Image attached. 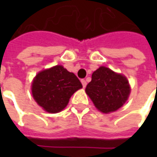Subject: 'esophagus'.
Returning <instances> with one entry per match:
<instances>
[{"mask_svg": "<svg viewBox=\"0 0 157 157\" xmlns=\"http://www.w3.org/2000/svg\"><path fill=\"white\" fill-rule=\"evenodd\" d=\"M81 83H82V85H83V87L85 88L86 86V84H87V83H86V81L85 79H81Z\"/></svg>", "mask_w": 157, "mask_h": 157, "instance_id": "34e87169", "label": "esophagus"}]
</instances>
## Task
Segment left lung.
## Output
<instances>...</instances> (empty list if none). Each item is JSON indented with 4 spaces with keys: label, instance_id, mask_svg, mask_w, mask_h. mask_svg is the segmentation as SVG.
Here are the masks:
<instances>
[{
    "label": "left lung",
    "instance_id": "left-lung-1",
    "mask_svg": "<svg viewBox=\"0 0 157 157\" xmlns=\"http://www.w3.org/2000/svg\"><path fill=\"white\" fill-rule=\"evenodd\" d=\"M86 93L98 110L108 113L123 105L128 98L130 87L124 76L101 66L93 73Z\"/></svg>",
    "mask_w": 157,
    "mask_h": 157
}]
</instances>
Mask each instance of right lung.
<instances>
[{"label": "right lung", "instance_id": "1", "mask_svg": "<svg viewBox=\"0 0 157 157\" xmlns=\"http://www.w3.org/2000/svg\"><path fill=\"white\" fill-rule=\"evenodd\" d=\"M82 88L77 76L57 65L36 76L32 83V94L37 104L48 113H56L67 105L70 98Z\"/></svg>", "mask_w": 157, "mask_h": 157}]
</instances>
